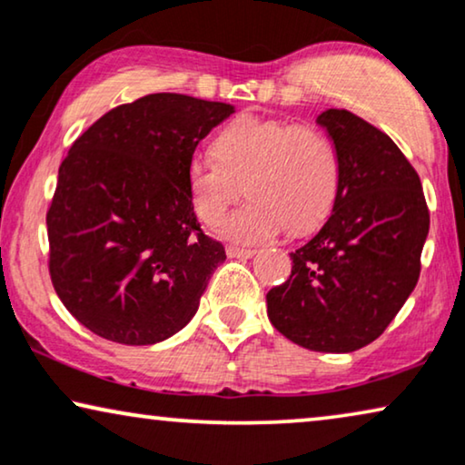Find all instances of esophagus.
I'll list each match as a JSON object with an SVG mask.
<instances>
[{
  "label": "esophagus",
  "mask_w": 465,
  "mask_h": 465,
  "mask_svg": "<svg viewBox=\"0 0 465 465\" xmlns=\"http://www.w3.org/2000/svg\"><path fill=\"white\" fill-rule=\"evenodd\" d=\"M227 257H242V259H251L255 255V251L252 249H240V246H227Z\"/></svg>",
  "instance_id": "obj_1"
}]
</instances>
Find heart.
Here are the masks:
<instances>
[{
	"instance_id": "b5f03b06",
	"label": "heart",
	"mask_w": 465,
	"mask_h": 465,
	"mask_svg": "<svg viewBox=\"0 0 465 465\" xmlns=\"http://www.w3.org/2000/svg\"><path fill=\"white\" fill-rule=\"evenodd\" d=\"M338 154L323 134L284 121L240 119L216 138L214 151L193 154L189 189L202 221L213 223L242 193L251 200L223 216L219 232L255 244L284 227L308 232L330 213L338 189Z\"/></svg>"
}]
</instances>
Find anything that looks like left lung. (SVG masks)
Instances as JSON below:
<instances>
[{"label": "left lung", "instance_id": "1", "mask_svg": "<svg viewBox=\"0 0 465 465\" xmlns=\"http://www.w3.org/2000/svg\"><path fill=\"white\" fill-rule=\"evenodd\" d=\"M317 123L338 154L336 200L265 300L291 342L351 352L374 342L417 287L430 213L419 174L387 134L349 110L330 108Z\"/></svg>", "mask_w": 465, "mask_h": 465}]
</instances>
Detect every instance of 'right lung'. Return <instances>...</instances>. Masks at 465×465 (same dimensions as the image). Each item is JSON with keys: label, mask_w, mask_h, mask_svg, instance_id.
Segmentation results:
<instances>
[{"label": "right lung", "mask_w": 465, "mask_h": 465, "mask_svg": "<svg viewBox=\"0 0 465 465\" xmlns=\"http://www.w3.org/2000/svg\"><path fill=\"white\" fill-rule=\"evenodd\" d=\"M232 104L153 93L110 110L74 142L46 214L51 278L72 317L110 342L183 330L225 262L193 213L189 163Z\"/></svg>", "instance_id": "add662e5"}]
</instances>
